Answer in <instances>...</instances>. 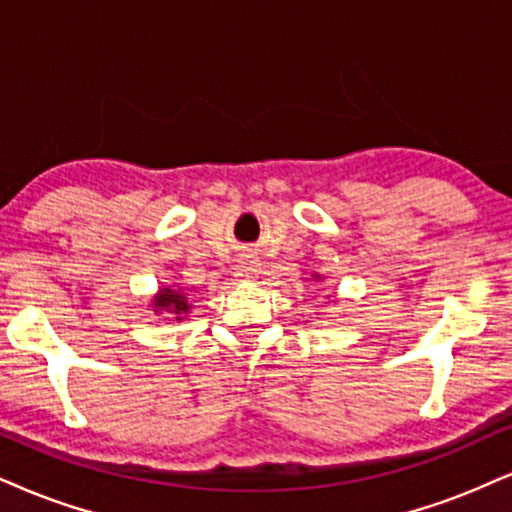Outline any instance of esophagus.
Listing matches in <instances>:
<instances>
[{
  "label": "esophagus",
  "instance_id": "obj_1",
  "mask_svg": "<svg viewBox=\"0 0 512 512\" xmlns=\"http://www.w3.org/2000/svg\"><path fill=\"white\" fill-rule=\"evenodd\" d=\"M235 270H237L235 275L239 277V280H249V277H254L258 273V261L254 256H242L237 261Z\"/></svg>",
  "mask_w": 512,
  "mask_h": 512
}]
</instances>
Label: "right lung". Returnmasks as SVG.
Segmentation results:
<instances>
[{
  "instance_id": "add662e5",
  "label": "right lung",
  "mask_w": 512,
  "mask_h": 512,
  "mask_svg": "<svg viewBox=\"0 0 512 512\" xmlns=\"http://www.w3.org/2000/svg\"><path fill=\"white\" fill-rule=\"evenodd\" d=\"M156 311H168L175 315V320H182V315L189 311L187 296L175 292V289H163V292L154 299Z\"/></svg>"
}]
</instances>
